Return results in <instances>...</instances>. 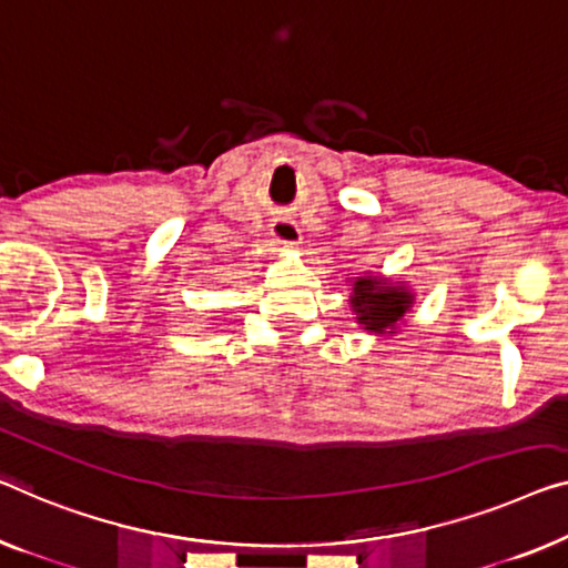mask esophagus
<instances>
[{
  "instance_id": "1",
  "label": "esophagus",
  "mask_w": 568,
  "mask_h": 568,
  "mask_svg": "<svg viewBox=\"0 0 568 568\" xmlns=\"http://www.w3.org/2000/svg\"><path fill=\"white\" fill-rule=\"evenodd\" d=\"M271 245H276V248H297L302 243V230L297 227L294 220H286V217H278L271 223Z\"/></svg>"
}]
</instances>
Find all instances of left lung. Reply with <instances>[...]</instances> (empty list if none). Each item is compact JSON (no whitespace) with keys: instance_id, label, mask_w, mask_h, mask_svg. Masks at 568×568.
<instances>
[{"instance_id":"left-lung-1","label":"left lung","mask_w":568,"mask_h":568,"mask_svg":"<svg viewBox=\"0 0 568 568\" xmlns=\"http://www.w3.org/2000/svg\"><path fill=\"white\" fill-rule=\"evenodd\" d=\"M351 310L356 312V323L372 335H394L405 323L407 312L415 307V292L405 282H394L386 276H353L351 282Z\"/></svg>"}]
</instances>
